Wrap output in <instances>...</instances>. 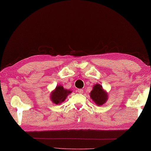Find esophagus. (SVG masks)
I'll list each match as a JSON object with an SVG mask.
<instances>
[{
	"mask_svg": "<svg viewBox=\"0 0 151 151\" xmlns=\"http://www.w3.org/2000/svg\"><path fill=\"white\" fill-rule=\"evenodd\" d=\"M77 91H78V93H80V94H82L83 93H84V91H83V89H78Z\"/></svg>",
	"mask_w": 151,
	"mask_h": 151,
	"instance_id": "obj_1",
	"label": "esophagus"
}]
</instances>
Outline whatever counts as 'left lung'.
<instances>
[{"instance_id": "obj_1", "label": "left lung", "mask_w": 151, "mask_h": 151, "mask_svg": "<svg viewBox=\"0 0 151 151\" xmlns=\"http://www.w3.org/2000/svg\"><path fill=\"white\" fill-rule=\"evenodd\" d=\"M91 99L97 106H102L106 102L108 99V95L102 86L97 84L93 86V89L89 93Z\"/></svg>"}]
</instances>
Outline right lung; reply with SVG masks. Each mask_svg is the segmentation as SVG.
Wrapping results in <instances>:
<instances>
[{"label": "right lung", "instance_id": "1", "mask_svg": "<svg viewBox=\"0 0 151 151\" xmlns=\"http://www.w3.org/2000/svg\"><path fill=\"white\" fill-rule=\"evenodd\" d=\"M72 93L70 89H67L62 85L57 86L56 88L50 93V99L53 104H60L65 100L67 96Z\"/></svg>", "mask_w": 151, "mask_h": 151}]
</instances>
